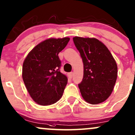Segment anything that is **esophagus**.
<instances>
[{
    "mask_svg": "<svg viewBox=\"0 0 135 135\" xmlns=\"http://www.w3.org/2000/svg\"><path fill=\"white\" fill-rule=\"evenodd\" d=\"M68 75H69V78H72V75H73V72H70V73L68 74Z\"/></svg>",
    "mask_w": 135,
    "mask_h": 135,
    "instance_id": "esophagus-1",
    "label": "esophagus"
}]
</instances>
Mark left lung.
<instances>
[{
	"label": "left lung",
	"instance_id": "obj_1",
	"mask_svg": "<svg viewBox=\"0 0 135 135\" xmlns=\"http://www.w3.org/2000/svg\"><path fill=\"white\" fill-rule=\"evenodd\" d=\"M83 63L82 82L78 86L86 102L103 103L110 96L117 78V65L106 45L95 38H73Z\"/></svg>",
	"mask_w": 135,
	"mask_h": 135
}]
</instances>
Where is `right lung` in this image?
<instances>
[{"label": "right lung", "mask_w": 135, "mask_h": 135, "mask_svg": "<svg viewBox=\"0 0 135 135\" xmlns=\"http://www.w3.org/2000/svg\"><path fill=\"white\" fill-rule=\"evenodd\" d=\"M69 40L68 37L46 39L35 46L24 60L23 81L32 100L38 104H52L63 95L68 78L59 70L58 54Z\"/></svg>", "instance_id": "1"}]
</instances>
